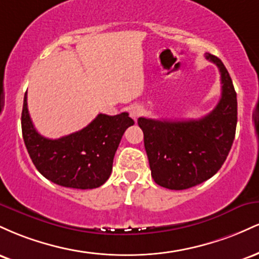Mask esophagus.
Masks as SVG:
<instances>
[{
  "label": "esophagus",
  "instance_id": "obj_1",
  "mask_svg": "<svg viewBox=\"0 0 259 259\" xmlns=\"http://www.w3.org/2000/svg\"><path fill=\"white\" fill-rule=\"evenodd\" d=\"M129 113H130V117H132L133 119H136V118H138L140 115V107H138V106L132 107Z\"/></svg>",
  "mask_w": 259,
  "mask_h": 259
}]
</instances>
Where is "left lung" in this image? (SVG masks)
I'll return each mask as SVG.
<instances>
[{"label":"left lung","mask_w":259,"mask_h":259,"mask_svg":"<svg viewBox=\"0 0 259 259\" xmlns=\"http://www.w3.org/2000/svg\"><path fill=\"white\" fill-rule=\"evenodd\" d=\"M206 58L218 67L222 81V97L212 112L200 119H138L151 175L165 189H190L212 178L233 146L237 123L233 80L221 59L210 53Z\"/></svg>","instance_id":"1"}]
</instances>
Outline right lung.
Here are the masks:
<instances>
[{
    "mask_svg": "<svg viewBox=\"0 0 259 259\" xmlns=\"http://www.w3.org/2000/svg\"><path fill=\"white\" fill-rule=\"evenodd\" d=\"M134 120L126 112L117 115L100 113L79 132L56 140L44 138L34 127L23 102L22 132L29 156L46 179L72 189H96L108 180L113 158L121 136Z\"/></svg>",
    "mask_w": 259,
    "mask_h": 259,
    "instance_id": "right-lung-1",
    "label": "right lung"
}]
</instances>
